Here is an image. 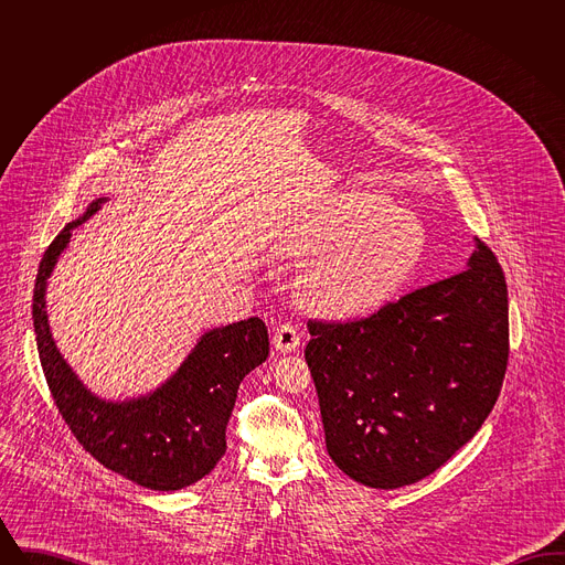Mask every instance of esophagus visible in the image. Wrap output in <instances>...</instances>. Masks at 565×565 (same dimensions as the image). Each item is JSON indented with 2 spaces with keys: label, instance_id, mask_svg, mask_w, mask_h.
<instances>
[{
  "label": "esophagus",
  "instance_id": "obj_1",
  "mask_svg": "<svg viewBox=\"0 0 565 565\" xmlns=\"http://www.w3.org/2000/svg\"><path fill=\"white\" fill-rule=\"evenodd\" d=\"M273 345L281 353H290L300 345V332L292 323H281L273 334Z\"/></svg>",
  "mask_w": 565,
  "mask_h": 565
}]
</instances>
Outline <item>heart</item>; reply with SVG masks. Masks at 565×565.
Listing matches in <instances>:
<instances>
[{
  "label": "heart",
  "instance_id": "heart-1",
  "mask_svg": "<svg viewBox=\"0 0 565 565\" xmlns=\"http://www.w3.org/2000/svg\"><path fill=\"white\" fill-rule=\"evenodd\" d=\"M424 252L419 217L375 190L337 196L286 245L288 256L311 260L300 277L302 295L332 316L385 302L417 269Z\"/></svg>",
  "mask_w": 565,
  "mask_h": 565
}]
</instances>
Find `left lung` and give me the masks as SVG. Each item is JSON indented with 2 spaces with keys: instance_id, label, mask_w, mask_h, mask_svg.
<instances>
[{
  "instance_id": "obj_1",
  "label": "left lung",
  "mask_w": 565,
  "mask_h": 565,
  "mask_svg": "<svg viewBox=\"0 0 565 565\" xmlns=\"http://www.w3.org/2000/svg\"><path fill=\"white\" fill-rule=\"evenodd\" d=\"M468 269L353 322L309 320L326 449L358 483H417L483 426L509 364V290L475 239Z\"/></svg>"
}]
</instances>
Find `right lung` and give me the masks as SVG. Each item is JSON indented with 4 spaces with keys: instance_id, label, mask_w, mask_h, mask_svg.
I'll use <instances>...</instances> for the list:
<instances>
[{
    "instance_id": "obj_1",
    "label": "right lung",
    "mask_w": 565,
    "mask_h": 565,
    "mask_svg": "<svg viewBox=\"0 0 565 565\" xmlns=\"http://www.w3.org/2000/svg\"><path fill=\"white\" fill-rule=\"evenodd\" d=\"M95 199L49 245L33 288V328L54 404L82 447L111 472L154 491L201 481L226 451V424L243 376L269 355V332L258 318L205 332L182 366L148 396L125 403L95 396L54 345L46 286L72 231L95 214Z\"/></svg>"
}]
</instances>
